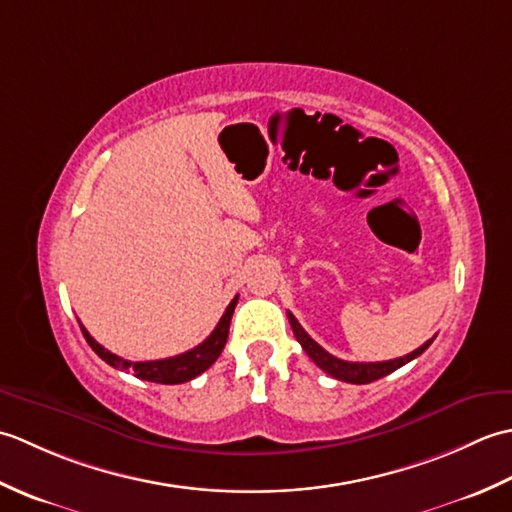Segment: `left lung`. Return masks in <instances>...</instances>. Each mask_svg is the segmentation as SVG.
<instances>
[{
	"label": "left lung",
	"mask_w": 512,
	"mask_h": 512,
	"mask_svg": "<svg viewBox=\"0 0 512 512\" xmlns=\"http://www.w3.org/2000/svg\"><path fill=\"white\" fill-rule=\"evenodd\" d=\"M288 321L292 325V332H295L297 341L301 343L303 350H306V354L312 358L314 363H317L325 374L334 376L336 380H343V383H352V385H367V383H374V380L383 378L391 372H396L398 367L407 365L409 361H413V358L420 356L427 347L433 343V339H429L424 345H420L418 350H413L411 354H405L400 358H394V361H383V363H350V361H341V358L332 356L330 352H325L323 347L312 339V336L301 328L299 321L292 317V314L288 312Z\"/></svg>",
	"instance_id": "left-lung-1"
}]
</instances>
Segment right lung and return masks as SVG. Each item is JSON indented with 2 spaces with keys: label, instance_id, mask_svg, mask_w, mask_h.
<instances>
[{
  "label": "right lung",
  "instance_id": "obj_1",
  "mask_svg": "<svg viewBox=\"0 0 512 512\" xmlns=\"http://www.w3.org/2000/svg\"><path fill=\"white\" fill-rule=\"evenodd\" d=\"M235 306H237V297L228 303V308L222 314L220 323L215 325V330L206 336L200 345H195L193 350L178 354V356L160 358V361H143V363L125 361V358L112 354L110 350H105L101 343H96L90 336V332L85 330L81 323L79 325H81L85 341L90 343L92 350L99 354L107 365H112L116 369H129V372H132L136 378L149 380V383L180 385V383H187V380L206 372V369H209L217 361V356L222 354L226 339H228V328H231V317L235 312Z\"/></svg>",
  "mask_w": 512,
  "mask_h": 512
}]
</instances>
